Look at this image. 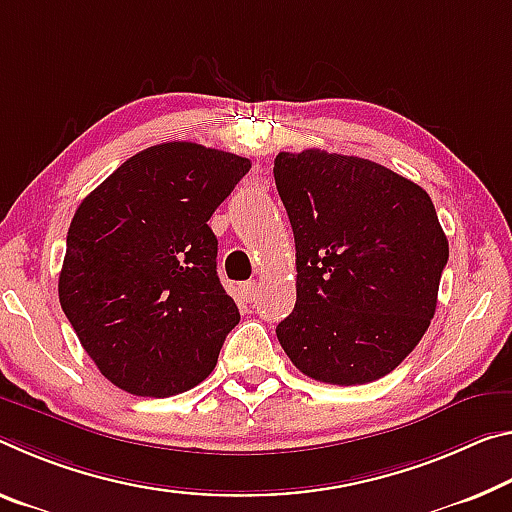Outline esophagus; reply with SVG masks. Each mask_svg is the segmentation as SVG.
<instances>
[{"instance_id":"34e87169","label":"esophagus","mask_w":512,"mask_h":512,"mask_svg":"<svg viewBox=\"0 0 512 512\" xmlns=\"http://www.w3.org/2000/svg\"><path fill=\"white\" fill-rule=\"evenodd\" d=\"M259 296V285L253 280V282H243L241 285V298L246 300V303H255Z\"/></svg>"}]
</instances>
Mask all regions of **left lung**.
<instances>
[{
    "label": "left lung",
    "instance_id": "obj_1",
    "mask_svg": "<svg viewBox=\"0 0 512 512\" xmlns=\"http://www.w3.org/2000/svg\"><path fill=\"white\" fill-rule=\"evenodd\" d=\"M275 186L296 241V305L282 348L319 383L394 371L431 326L449 241L419 184L376 161L280 152Z\"/></svg>",
    "mask_w": 512,
    "mask_h": 512
}]
</instances>
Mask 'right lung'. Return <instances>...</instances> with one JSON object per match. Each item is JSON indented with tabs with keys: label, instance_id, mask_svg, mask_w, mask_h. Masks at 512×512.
I'll return each instance as SVG.
<instances>
[{
	"label": "right lung",
	"instance_id": "1",
	"mask_svg": "<svg viewBox=\"0 0 512 512\" xmlns=\"http://www.w3.org/2000/svg\"><path fill=\"white\" fill-rule=\"evenodd\" d=\"M250 159L189 141L129 157L72 216L59 300L84 351L134 396L182 394L214 371L239 307L207 225Z\"/></svg>",
	"mask_w": 512,
	"mask_h": 512
}]
</instances>
